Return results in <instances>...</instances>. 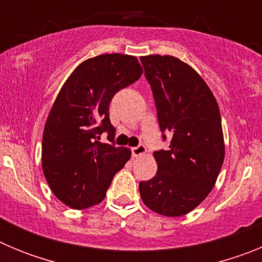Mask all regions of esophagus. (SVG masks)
<instances>
[{
  "label": "esophagus",
  "mask_w": 262,
  "mask_h": 262,
  "mask_svg": "<svg viewBox=\"0 0 262 262\" xmlns=\"http://www.w3.org/2000/svg\"><path fill=\"white\" fill-rule=\"evenodd\" d=\"M147 154V148L144 145H138L133 148V157H140Z\"/></svg>",
  "instance_id": "esophagus-1"
}]
</instances>
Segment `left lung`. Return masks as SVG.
<instances>
[{
	"label": "left lung",
	"mask_w": 262,
	"mask_h": 262,
	"mask_svg": "<svg viewBox=\"0 0 262 262\" xmlns=\"http://www.w3.org/2000/svg\"><path fill=\"white\" fill-rule=\"evenodd\" d=\"M140 61L154 92L160 129L172 140L169 151L154 152L157 173L140 182L139 191L152 211L182 216L206 200L223 165L221 111L206 81L178 57L148 55Z\"/></svg>",
	"instance_id": "8db88e82"
}]
</instances>
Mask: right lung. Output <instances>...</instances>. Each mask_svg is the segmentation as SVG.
<instances>
[{
  "instance_id": "obj_1",
  "label": "right lung",
  "mask_w": 262,
  "mask_h": 262,
  "mask_svg": "<svg viewBox=\"0 0 262 262\" xmlns=\"http://www.w3.org/2000/svg\"><path fill=\"white\" fill-rule=\"evenodd\" d=\"M142 73L135 56L105 53L81 62L60 89L45 124L41 168L52 193L71 209L102 202L115 173L131 157L129 148L96 138L106 131L113 142L108 103Z\"/></svg>"
}]
</instances>
